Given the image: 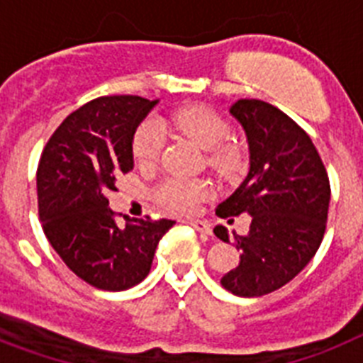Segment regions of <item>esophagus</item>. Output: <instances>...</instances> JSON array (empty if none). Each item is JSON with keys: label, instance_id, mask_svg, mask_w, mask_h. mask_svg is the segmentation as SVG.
<instances>
[{"label": "esophagus", "instance_id": "34e87169", "mask_svg": "<svg viewBox=\"0 0 363 363\" xmlns=\"http://www.w3.org/2000/svg\"><path fill=\"white\" fill-rule=\"evenodd\" d=\"M188 225H191V227L196 228V230H199V233L210 234V225L206 223V221H201V219H190Z\"/></svg>", "mask_w": 363, "mask_h": 363}]
</instances>
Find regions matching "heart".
<instances>
[{
  "label": "heart",
  "instance_id": "obj_1",
  "mask_svg": "<svg viewBox=\"0 0 363 363\" xmlns=\"http://www.w3.org/2000/svg\"><path fill=\"white\" fill-rule=\"evenodd\" d=\"M166 123L190 138L201 149L208 151L210 167L221 177H236L245 167V155L238 145L228 142L230 123L225 116L205 105L179 108L167 116ZM164 147V133L153 120H145L133 138V157L142 167L153 166ZM153 199L162 208L175 214H191L203 201L214 196V188L206 181H194L182 177H166L153 188Z\"/></svg>",
  "mask_w": 363,
  "mask_h": 363
}]
</instances>
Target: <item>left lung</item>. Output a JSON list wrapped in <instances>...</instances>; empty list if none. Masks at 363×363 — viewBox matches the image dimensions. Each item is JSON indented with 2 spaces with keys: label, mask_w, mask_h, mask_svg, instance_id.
<instances>
[{
  "label": "left lung",
  "mask_w": 363,
  "mask_h": 363,
  "mask_svg": "<svg viewBox=\"0 0 363 363\" xmlns=\"http://www.w3.org/2000/svg\"><path fill=\"white\" fill-rule=\"evenodd\" d=\"M249 144V173L216 214L233 223L249 214L247 236H234L240 264L221 279L238 297H260L288 284L318 252L327 228L330 182L318 149L290 116L260 99L230 106ZM216 236L228 243L227 228Z\"/></svg>",
  "instance_id": "1"
}]
</instances>
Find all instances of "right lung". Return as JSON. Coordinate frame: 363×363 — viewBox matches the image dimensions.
<instances>
[{
    "instance_id": "right-lung-1",
    "label": "right lung",
    "mask_w": 363,
    "mask_h": 363,
    "mask_svg": "<svg viewBox=\"0 0 363 363\" xmlns=\"http://www.w3.org/2000/svg\"><path fill=\"white\" fill-rule=\"evenodd\" d=\"M158 99L97 97L66 118L42 151L36 172L45 238L69 269L97 290L140 284L172 219L125 218L118 225L106 194L135 166L133 138Z\"/></svg>"
}]
</instances>
